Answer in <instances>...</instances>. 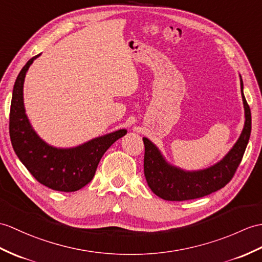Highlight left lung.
<instances>
[{"instance_id":"1","label":"left lung","mask_w":262,"mask_h":262,"mask_svg":"<svg viewBox=\"0 0 262 262\" xmlns=\"http://www.w3.org/2000/svg\"><path fill=\"white\" fill-rule=\"evenodd\" d=\"M241 96L245 108V126L235 144L221 161L208 168L185 171L169 164L159 147L148 138L143 137L145 145L144 174L147 184L157 196L166 201L199 199L226 186L241 163L251 133V112L243 95L240 76Z\"/></svg>"}]
</instances>
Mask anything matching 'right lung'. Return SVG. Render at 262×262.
<instances>
[{"mask_svg": "<svg viewBox=\"0 0 262 262\" xmlns=\"http://www.w3.org/2000/svg\"><path fill=\"white\" fill-rule=\"evenodd\" d=\"M39 56L29 60L14 83L10 111L11 143L23 165L41 184L54 191L75 192L93 180L102 155L127 130L109 133L70 148L46 143L33 129L23 101L24 78Z\"/></svg>", "mask_w": 262, "mask_h": 262, "instance_id": "obj_1", "label": "right lung"}]
</instances>
